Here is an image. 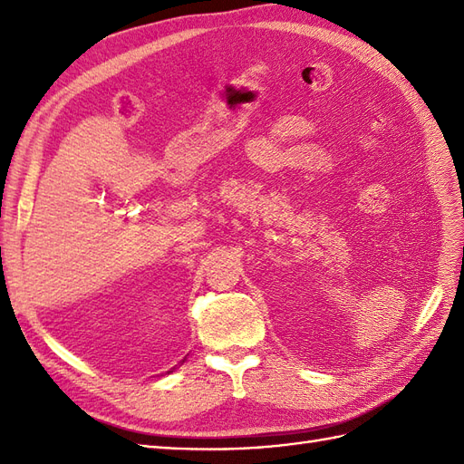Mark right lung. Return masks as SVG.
<instances>
[{"instance_id":"1","label":"right lung","mask_w":464,"mask_h":464,"mask_svg":"<svg viewBox=\"0 0 464 464\" xmlns=\"http://www.w3.org/2000/svg\"><path fill=\"white\" fill-rule=\"evenodd\" d=\"M168 373H170V372H168Z\"/></svg>"}]
</instances>
